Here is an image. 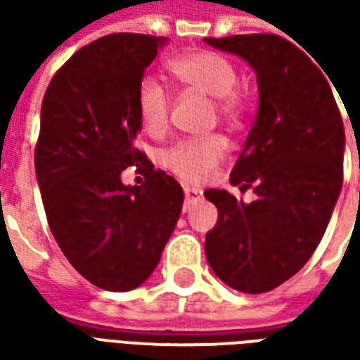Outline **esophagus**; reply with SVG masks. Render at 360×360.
<instances>
[{"mask_svg": "<svg viewBox=\"0 0 360 360\" xmlns=\"http://www.w3.org/2000/svg\"><path fill=\"white\" fill-rule=\"evenodd\" d=\"M202 196V191H198V188L193 187H185V206L191 202H195L196 198H200Z\"/></svg>", "mask_w": 360, "mask_h": 360, "instance_id": "esophagus-1", "label": "esophagus"}]
</instances>
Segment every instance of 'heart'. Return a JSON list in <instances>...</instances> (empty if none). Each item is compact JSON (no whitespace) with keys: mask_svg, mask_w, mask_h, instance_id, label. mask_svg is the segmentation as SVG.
Returning a JSON list of instances; mask_svg holds the SVG:
<instances>
[{"mask_svg":"<svg viewBox=\"0 0 360 360\" xmlns=\"http://www.w3.org/2000/svg\"><path fill=\"white\" fill-rule=\"evenodd\" d=\"M167 71L177 82L214 98V108L231 123H241L247 111V98L237 86V69L221 53L210 50L187 51L167 63ZM136 113L142 129L160 134L169 117V94L152 77H144L136 86ZM229 141L224 134L183 136L160 152V162L185 181H204L229 154Z\"/></svg>","mask_w":360,"mask_h":360,"instance_id":"obj_1","label":"heart"}]
</instances>
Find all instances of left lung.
Listing matches in <instances>:
<instances>
[{
    "mask_svg": "<svg viewBox=\"0 0 360 360\" xmlns=\"http://www.w3.org/2000/svg\"><path fill=\"white\" fill-rule=\"evenodd\" d=\"M249 63L258 113L229 183L252 188V202L221 188L204 196L218 224L206 233V258L224 283L266 293L307 264L324 237L343 185V121L324 69L276 34L206 38Z\"/></svg>",
    "mask_w": 360,
    "mask_h": 360,
    "instance_id": "left-lung-1",
    "label": "left lung"
}]
</instances>
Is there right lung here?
Segmentation results:
<instances>
[{
	"label": "right lung",
	"mask_w": 360,
	"mask_h": 360,
	"mask_svg": "<svg viewBox=\"0 0 360 360\" xmlns=\"http://www.w3.org/2000/svg\"><path fill=\"white\" fill-rule=\"evenodd\" d=\"M165 38L103 36L53 75L44 94L36 179L59 249L82 278L131 291L150 278L177 226L183 188L134 148L136 86ZM134 165L142 186H123Z\"/></svg>",
	"instance_id": "right-lung-1"
}]
</instances>
